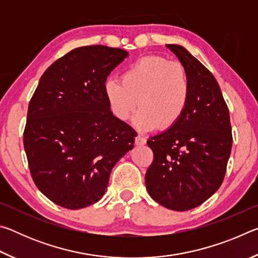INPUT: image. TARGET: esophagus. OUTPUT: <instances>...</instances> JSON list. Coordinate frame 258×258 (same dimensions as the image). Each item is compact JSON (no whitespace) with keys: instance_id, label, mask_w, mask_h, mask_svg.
I'll use <instances>...</instances> for the list:
<instances>
[{"instance_id":"esophagus-1","label":"esophagus","mask_w":258,"mask_h":258,"mask_svg":"<svg viewBox=\"0 0 258 258\" xmlns=\"http://www.w3.org/2000/svg\"><path fill=\"white\" fill-rule=\"evenodd\" d=\"M146 142H147V140L143 137H141V135H138V137L135 138V145L137 146H143V145H146Z\"/></svg>"}]
</instances>
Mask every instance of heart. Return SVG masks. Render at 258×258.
I'll return each instance as SVG.
<instances>
[{
    "mask_svg": "<svg viewBox=\"0 0 258 258\" xmlns=\"http://www.w3.org/2000/svg\"><path fill=\"white\" fill-rule=\"evenodd\" d=\"M103 92L118 119H127L139 104L141 110L134 118L138 130L167 131L184 116L191 84L182 63L161 55H147L125 69L121 83L104 82Z\"/></svg>",
    "mask_w": 258,
    "mask_h": 258,
    "instance_id": "heart-1",
    "label": "heart"
}]
</instances>
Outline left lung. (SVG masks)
<instances>
[{
	"label": "left lung",
	"instance_id": "8db88e82",
	"mask_svg": "<svg viewBox=\"0 0 258 258\" xmlns=\"http://www.w3.org/2000/svg\"><path fill=\"white\" fill-rule=\"evenodd\" d=\"M166 46L186 69L191 98L174 127L147 141L154 160L146 173V186L161 206L184 212L206 202L221 186L232 148V128L213 74L183 46Z\"/></svg>",
	"mask_w": 258,
	"mask_h": 258
}]
</instances>
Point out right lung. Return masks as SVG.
I'll return each mask as SVG.
<instances>
[{"mask_svg": "<svg viewBox=\"0 0 258 258\" xmlns=\"http://www.w3.org/2000/svg\"><path fill=\"white\" fill-rule=\"evenodd\" d=\"M127 52L90 45L74 49L43 74L29 101L24 147L33 181L68 209L93 205L137 132L112 115L104 82Z\"/></svg>", "mask_w": 258, "mask_h": 258, "instance_id": "1", "label": "right lung"}]
</instances>
